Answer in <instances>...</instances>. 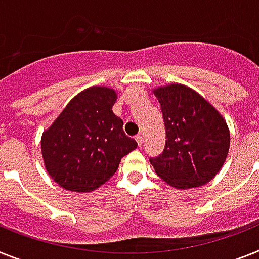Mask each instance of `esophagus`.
I'll return each instance as SVG.
<instances>
[{
  "label": "esophagus",
  "mask_w": 259,
  "mask_h": 259,
  "mask_svg": "<svg viewBox=\"0 0 259 259\" xmlns=\"http://www.w3.org/2000/svg\"><path fill=\"white\" fill-rule=\"evenodd\" d=\"M135 139H136V143H138L139 147H142V145H143V136H142V135H138V136H136Z\"/></svg>",
  "instance_id": "34e87169"
}]
</instances>
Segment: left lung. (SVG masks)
<instances>
[{
  "instance_id": "obj_1",
  "label": "left lung",
  "mask_w": 259,
  "mask_h": 259,
  "mask_svg": "<svg viewBox=\"0 0 259 259\" xmlns=\"http://www.w3.org/2000/svg\"><path fill=\"white\" fill-rule=\"evenodd\" d=\"M165 125V147L149 161L179 189L201 187L221 169L230 145L226 121L200 94L183 84L155 90Z\"/></svg>"
}]
</instances>
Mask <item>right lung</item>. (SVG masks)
I'll use <instances>...</instances> for the list:
<instances>
[{
	"instance_id": "add662e5",
	"label": "right lung",
	"mask_w": 259,
	"mask_h": 259,
	"mask_svg": "<svg viewBox=\"0 0 259 259\" xmlns=\"http://www.w3.org/2000/svg\"><path fill=\"white\" fill-rule=\"evenodd\" d=\"M114 90L91 87L74 98L42 136L49 175L65 189L91 192L116 172L123 156L138 147L112 112Z\"/></svg>"
}]
</instances>
